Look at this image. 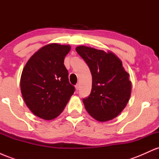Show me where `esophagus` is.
<instances>
[{
	"instance_id": "obj_1",
	"label": "esophagus",
	"mask_w": 159,
	"mask_h": 159,
	"mask_svg": "<svg viewBox=\"0 0 159 159\" xmlns=\"http://www.w3.org/2000/svg\"><path fill=\"white\" fill-rule=\"evenodd\" d=\"M79 88H80V86H79V84H77L75 85V89H76V90H79Z\"/></svg>"
}]
</instances>
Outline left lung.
I'll list each match as a JSON object with an SVG mask.
<instances>
[{
	"label": "left lung",
	"mask_w": 159,
	"mask_h": 159,
	"mask_svg": "<svg viewBox=\"0 0 159 159\" xmlns=\"http://www.w3.org/2000/svg\"><path fill=\"white\" fill-rule=\"evenodd\" d=\"M76 52L90 68L92 90L83 103L94 119L105 122L116 117L130 98L132 83L122 62L112 52L81 46Z\"/></svg>",
	"instance_id": "8db88e82"
}]
</instances>
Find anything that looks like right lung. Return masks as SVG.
Segmentation results:
<instances>
[{"mask_svg": "<svg viewBox=\"0 0 159 159\" xmlns=\"http://www.w3.org/2000/svg\"><path fill=\"white\" fill-rule=\"evenodd\" d=\"M70 46L52 43L37 51L23 69L21 91L27 107L36 116L52 120L59 116L74 93L64 58Z\"/></svg>", "mask_w": 159, "mask_h": 159, "instance_id": "right-lung-1", "label": "right lung"}]
</instances>
